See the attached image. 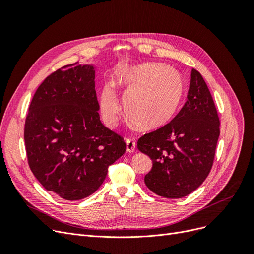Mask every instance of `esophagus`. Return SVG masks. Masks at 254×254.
Listing matches in <instances>:
<instances>
[{
    "label": "esophagus",
    "mask_w": 254,
    "mask_h": 254,
    "mask_svg": "<svg viewBox=\"0 0 254 254\" xmlns=\"http://www.w3.org/2000/svg\"><path fill=\"white\" fill-rule=\"evenodd\" d=\"M126 150L127 152H133L135 150V142L132 139L126 140Z\"/></svg>",
    "instance_id": "1"
}]
</instances>
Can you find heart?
<instances>
[{
	"mask_svg": "<svg viewBox=\"0 0 254 254\" xmlns=\"http://www.w3.org/2000/svg\"><path fill=\"white\" fill-rule=\"evenodd\" d=\"M99 96L105 123L112 127L121 113L114 88L122 93L129 120L144 131H153L170 123L180 109L186 84L182 75L160 64H127L114 73Z\"/></svg>",
	"mask_w": 254,
	"mask_h": 254,
	"instance_id": "b5f03b06",
	"label": "heart"
}]
</instances>
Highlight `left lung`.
<instances>
[{"label":"left lung","instance_id":"1","mask_svg":"<svg viewBox=\"0 0 254 254\" xmlns=\"http://www.w3.org/2000/svg\"><path fill=\"white\" fill-rule=\"evenodd\" d=\"M219 136V118L201 74L190 73L188 101L164 127L144 134L137 148L152 160L144 182L164 198H182L209 175Z\"/></svg>","mask_w":254,"mask_h":254}]
</instances>
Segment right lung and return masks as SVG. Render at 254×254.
I'll list each match as a JSON object with an SVG mask.
<instances>
[{
  "label": "right lung",
  "mask_w": 254,
  "mask_h": 254,
  "mask_svg": "<svg viewBox=\"0 0 254 254\" xmlns=\"http://www.w3.org/2000/svg\"><path fill=\"white\" fill-rule=\"evenodd\" d=\"M95 66L73 64L44 79L30 103L24 140L30 170L65 200L92 195L126 151L123 137L99 119Z\"/></svg>",
  "instance_id": "add662e5"
}]
</instances>
